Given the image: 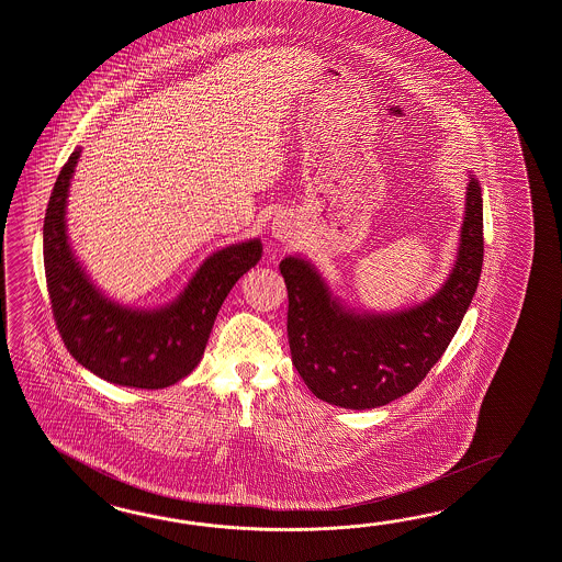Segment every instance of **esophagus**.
Here are the masks:
<instances>
[{
    "label": "esophagus",
    "instance_id": "1",
    "mask_svg": "<svg viewBox=\"0 0 562 562\" xmlns=\"http://www.w3.org/2000/svg\"><path fill=\"white\" fill-rule=\"evenodd\" d=\"M272 237L278 241H292L296 239V221L292 220L290 215H278L272 221Z\"/></svg>",
    "mask_w": 562,
    "mask_h": 562
}]
</instances>
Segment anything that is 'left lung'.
I'll return each mask as SVG.
<instances>
[{
	"label": "left lung",
	"mask_w": 562,
	"mask_h": 562,
	"mask_svg": "<svg viewBox=\"0 0 562 562\" xmlns=\"http://www.w3.org/2000/svg\"><path fill=\"white\" fill-rule=\"evenodd\" d=\"M481 266L483 199L473 175L452 270L426 301L390 313L359 311L333 294L313 261L288 256L280 272L294 368L316 397L349 411L406 396L447 351L475 296Z\"/></svg>",
	"instance_id": "left-lung-1"
}]
</instances>
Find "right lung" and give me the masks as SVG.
I'll return each instance as SVG.
<instances>
[{"label": "right lung", "instance_id": "obj_1", "mask_svg": "<svg viewBox=\"0 0 562 562\" xmlns=\"http://www.w3.org/2000/svg\"><path fill=\"white\" fill-rule=\"evenodd\" d=\"M82 148L63 166L48 201L42 246L56 327L82 368L105 382L158 390L203 359L221 304L261 258L260 237L221 247L196 268L175 301L137 308L110 299L75 256L67 232L70 180Z\"/></svg>", "mask_w": 562, "mask_h": 562}]
</instances>
